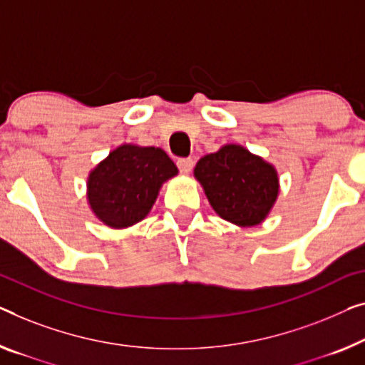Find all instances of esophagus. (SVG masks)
Instances as JSON below:
<instances>
[{"label":"esophagus","mask_w":365,"mask_h":365,"mask_svg":"<svg viewBox=\"0 0 365 365\" xmlns=\"http://www.w3.org/2000/svg\"><path fill=\"white\" fill-rule=\"evenodd\" d=\"M177 165L180 168L182 173H190L193 168V160L192 159H178Z\"/></svg>","instance_id":"esophagus-1"}]
</instances>
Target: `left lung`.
<instances>
[{"instance_id": "1", "label": "left lung", "mask_w": 365, "mask_h": 365, "mask_svg": "<svg viewBox=\"0 0 365 365\" xmlns=\"http://www.w3.org/2000/svg\"><path fill=\"white\" fill-rule=\"evenodd\" d=\"M193 175L216 215L239 227L264 222L280 192L277 168L239 144L201 157Z\"/></svg>"}]
</instances>
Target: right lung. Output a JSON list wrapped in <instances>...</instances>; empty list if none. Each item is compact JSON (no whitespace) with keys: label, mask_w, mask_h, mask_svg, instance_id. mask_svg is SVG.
Instances as JSON below:
<instances>
[{"label":"right lung","mask_w":365,"mask_h":365,"mask_svg":"<svg viewBox=\"0 0 365 365\" xmlns=\"http://www.w3.org/2000/svg\"><path fill=\"white\" fill-rule=\"evenodd\" d=\"M178 168L160 148L121 144L86 177V201L98 221L126 230L150 213L167 180Z\"/></svg>","instance_id":"obj_1"}]
</instances>
